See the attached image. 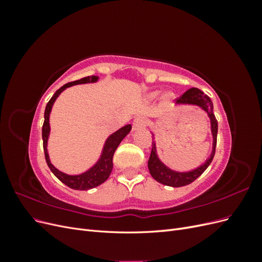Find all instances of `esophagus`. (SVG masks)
I'll list each match as a JSON object with an SVG mask.
<instances>
[{
	"label": "esophagus",
	"instance_id": "esophagus-1",
	"mask_svg": "<svg viewBox=\"0 0 262 262\" xmlns=\"http://www.w3.org/2000/svg\"><path fill=\"white\" fill-rule=\"evenodd\" d=\"M145 124H146L145 119L143 117H138V118L134 119V121L132 123V130L136 131V130L144 128Z\"/></svg>",
	"mask_w": 262,
	"mask_h": 262
}]
</instances>
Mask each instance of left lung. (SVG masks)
<instances>
[{
	"label": "left lung",
	"mask_w": 262,
	"mask_h": 262,
	"mask_svg": "<svg viewBox=\"0 0 262 262\" xmlns=\"http://www.w3.org/2000/svg\"><path fill=\"white\" fill-rule=\"evenodd\" d=\"M177 104H188V105H195L202 108L205 113L208 114L210 121H211V131H212V136H213V149L211 156L208 158L207 161L203 165H201L200 167H198L191 171H187V172H179L171 170L168 168L167 166L164 165L160 158L157 157L156 154V145L155 142H152V150H150V155L148 158V170L150 172L152 177L158 181L161 184L165 186H169V187H184L189 184L193 182L198 177L201 176L203 171L209 167V165L211 164L214 154H215V147H216V138H217V120L215 116L213 114V104L211 98L205 95L202 91L199 89H192L188 90L186 93L181 95L180 97L176 98ZM153 140H154V134H153Z\"/></svg>",
	"instance_id": "left-lung-1"
}]
</instances>
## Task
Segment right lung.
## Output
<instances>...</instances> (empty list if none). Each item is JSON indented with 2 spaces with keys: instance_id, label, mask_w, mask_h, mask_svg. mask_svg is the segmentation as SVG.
Here are the masks:
<instances>
[{
  "instance_id": "obj_1",
  "label": "right lung",
  "mask_w": 262,
  "mask_h": 262,
  "mask_svg": "<svg viewBox=\"0 0 262 262\" xmlns=\"http://www.w3.org/2000/svg\"><path fill=\"white\" fill-rule=\"evenodd\" d=\"M98 80V76H86L81 78L78 81L74 82H70L66 85H63L62 87L54 93L51 99L48 101V104L46 106L45 110V121L42 125V141H43V152H45V157H46V162L48 164L50 170L54 173V176L57 177L60 181H62L63 184L70 187L71 189L74 190H89L92 188L97 187L101 185L102 182H105L110 173H112L114 164H113V158L114 154L116 152L117 147L119 144L121 143V141L125 138L126 134H128L131 131V124H126L122 126L121 129H119L115 133H113L110 136L104 146V149H102L101 156L98 160V162L95 164L92 168H90L87 171L81 173V175H67V173L62 172L58 170L54 166L51 164L49 160V155H48V149H47V144H48V138H49V133H50V124H49V116L52 109L53 102L57 99L59 95L64 91L66 89L70 86H73L76 84H85V83H94Z\"/></svg>"
}]
</instances>
